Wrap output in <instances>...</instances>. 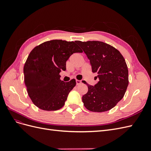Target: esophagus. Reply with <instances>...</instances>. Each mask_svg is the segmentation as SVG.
<instances>
[{"label": "esophagus", "mask_w": 151, "mask_h": 151, "mask_svg": "<svg viewBox=\"0 0 151 151\" xmlns=\"http://www.w3.org/2000/svg\"><path fill=\"white\" fill-rule=\"evenodd\" d=\"M81 83V81H80V80H76V84H77V85L80 84Z\"/></svg>", "instance_id": "34e87169"}]
</instances>
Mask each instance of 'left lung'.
Instances as JSON below:
<instances>
[{"label": "left lung", "instance_id": "obj_1", "mask_svg": "<svg viewBox=\"0 0 151 151\" xmlns=\"http://www.w3.org/2000/svg\"><path fill=\"white\" fill-rule=\"evenodd\" d=\"M90 60L98 83L86 84L88 91L83 96L84 106L93 112H104L115 107L123 98L129 85V71L121 53L110 45L99 41H76Z\"/></svg>", "mask_w": 151, "mask_h": 151}]
</instances>
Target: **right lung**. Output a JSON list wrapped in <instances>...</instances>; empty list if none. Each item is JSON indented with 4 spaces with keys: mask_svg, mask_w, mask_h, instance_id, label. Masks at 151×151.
Instances as JSON below:
<instances>
[{
    "mask_svg": "<svg viewBox=\"0 0 151 151\" xmlns=\"http://www.w3.org/2000/svg\"><path fill=\"white\" fill-rule=\"evenodd\" d=\"M82 50L74 42L53 40L35 47L24 66V84L32 102L45 111H55L65 104L68 93L76 85L75 79L65 83L60 72L66 62Z\"/></svg>",
    "mask_w": 151,
    "mask_h": 151,
    "instance_id": "1",
    "label": "right lung"
}]
</instances>
